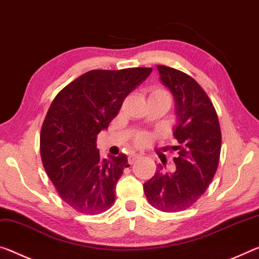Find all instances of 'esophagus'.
Returning a JSON list of instances; mask_svg holds the SVG:
<instances>
[{"label":"esophagus","mask_w":259,"mask_h":259,"mask_svg":"<svg viewBox=\"0 0 259 259\" xmlns=\"http://www.w3.org/2000/svg\"><path fill=\"white\" fill-rule=\"evenodd\" d=\"M137 158H139V154H137V153H131V154L129 155V157H128V162L131 165V163H134V161H135V160H136Z\"/></svg>","instance_id":"1"}]
</instances>
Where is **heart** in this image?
<instances>
[{"label": "heart", "mask_w": 259, "mask_h": 259, "mask_svg": "<svg viewBox=\"0 0 259 259\" xmlns=\"http://www.w3.org/2000/svg\"><path fill=\"white\" fill-rule=\"evenodd\" d=\"M150 96H163V97H169L168 96L167 91L162 89H153L151 90L150 92ZM135 143L138 146H145L150 143V136L147 134H139L138 136L135 138Z\"/></svg>", "instance_id": "b5f03b06"}]
</instances>
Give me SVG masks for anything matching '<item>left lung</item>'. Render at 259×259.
I'll list each match as a JSON object with an SVG mask.
<instances>
[{
	"label": "left lung",
	"mask_w": 259,
	"mask_h": 259,
	"mask_svg": "<svg viewBox=\"0 0 259 259\" xmlns=\"http://www.w3.org/2000/svg\"><path fill=\"white\" fill-rule=\"evenodd\" d=\"M160 80L173 94L178 141L176 169L162 173L159 165L144 183L149 203L162 212H179L194 205L206 190L218 168L221 131L212 101L200 85L187 73L158 65Z\"/></svg>",
	"instance_id": "left-lung-1"
}]
</instances>
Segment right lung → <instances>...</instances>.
Returning a JSON list of instances; mask_svg holds the SVG:
<instances>
[{
	"label": "right lung",
	"mask_w": 259,
	"mask_h": 259,
	"mask_svg": "<svg viewBox=\"0 0 259 259\" xmlns=\"http://www.w3.org/2000/svg\"><path fill=\"white\" fill-rule=\"evenodd\" d=\"M151 68L91 70L68 84L53 100L40 134L45 170L61 198L85 214L112 206L115 187L129 166L125 154L100 157L97 136L108 128L123 100Z\"/></svg>",
	"instance_id": "1"
}]
</instances>
